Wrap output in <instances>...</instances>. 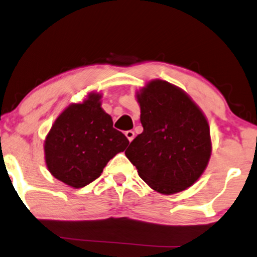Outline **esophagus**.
I'll list each match as a JSON object with an SVG mask.
<instances>
[{"instance_id": "obj_1", "label": "esophagus", "mask_w": 257, "mask_h": 257, "mask_svg": "<svg viewBox=\"0 0 257 257\" xmlns=\"http://www.w3.org/2000/svg\"><path fill=\"white\" fill-rule=\"evenodd\" d=\"M125 136H126V139H128V141L132 142L135 138V133L133 131H128V132H125Z\"/></svg>"}]
</instances>
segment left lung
Returning <instances> with one entry per match:
<instances>
[{"mask_svg":"<svg viewBox=\"0 0 257 257\" xmlns=\"http://www.w3.org/2000/svg\"><path fill=\"white\" fill-rule=\"evenodd\" d=\"M143 132L125 150L153 190L173 195L200 179L211 155L209 123L182 89L152 80L136 91Z\"/></svg>","mask_w":257,"mask_h":257,"instance_id":"obj_1","label":"left lung"}]
</instances>
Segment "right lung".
I'll use <instances>...</instances> for the list:
<instances>
[{
	"label": "right lung",
	"mask_w": 257,
	"mask_h": 257,
	"mask_svg": "<svg viewBox=\"0 0 257 257\" xmlns=\"http://www.w3.org/2000/svg\"><path fill=\"white\" fill-rule=\"evenodd\" d=\"M91 91L57 116L44 140V160L51 175L75 189L96 180L107 163L129 145Z\"/></svg>",
	"instance_id": "right-lung-1"
}]
</instances>
